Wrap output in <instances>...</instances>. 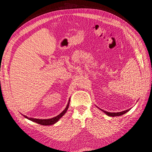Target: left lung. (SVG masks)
<instances>
[{
    "label": "left lung",
    "instance_id": "1",
    "mask_svg": "<svg viewBox=\"0 0 152 152\" xmlns=\"http://www.w3.org/2000/svg\"><path fill=\"white\" fill-rule=\"evenodd\" d=\"M102 110V109H101ZM102 111L104 112V113H105L107 115H108V116H110V117H116V116H121V115H124V113H127V112H129L130 110V109H129V110H124V111H123V112H117V113H112V112H106V111H104V110H102Z\"/></svg>",
    "mask_w": 152,
    "mask_h": 152
}]
</instances>
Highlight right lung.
Wrapping results in <instances>:
<instances>
[{
  "mask_svg": "<svg viewBox=\"0 0 152 152\" xmlns=\"http://www.w3.org/2000/svg\"><path fill=\"white\" fill-rule=\"evenodd\" d=\"M70 99H69L68 101V103L66 105V107L65 108V109L63 110V111L60 113L59 114L58 116L56 117H54L53 118H49V119H38V118H29L26 115H23L25 118H28V120L32 121V122H36V123H38L39 124H40V125H42V126H49V125H53V124H54L55 123H56L59 119H60L64 115H65V113L66 112L68 108V107H69V103H70Z\"/></svg>",
  "mask_w": 152,
  "mask_h": 152,
  "instance_id": "add662e5",
  "label": "right lung"
}]
</instances>
